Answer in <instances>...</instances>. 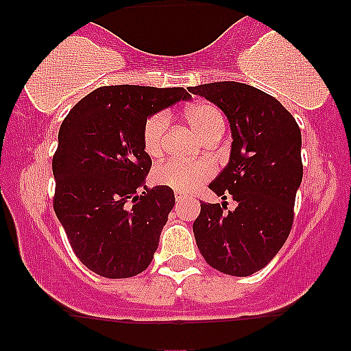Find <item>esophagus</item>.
Returning a JSON list of instances; mask_svg holds the SVG:
<instances>
[{
  "label": "esophagus",
  "mask_w": 351,
  "mask_h": 351,
  "mask_svg": "<svg viewBox=\"0 0 351 351\" xmlns=\"http://www.w3.org/2000/svg\"><path fill=\"white\" fill-rule=\"evenodd\" d=\"M175 198H176V201H184V199H188V196L183 195V193H175Z\"/></svg>",
  "instance_id": "1"
}]
</instances>
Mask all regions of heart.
Instances as JSON below:
<instances>
[{
	"label": "heart",
	"instance_id": "heart-1",
	"mask_svg": "<svg viewBox=\"0 0 351 351\" xmlns=\"http://www.w3.org/2000/svg\"><path fill=\"white\" fill-rule=\"evenodd\" d=\"M184 119L204 140L209 135L223 132L224 128L223 115L211 104H193L184 110ZM168 125H170V115L165 110L152 114L143 125V150L152 158L162 155ZM213 175H215V165L209 160L183 162V160L173 158L156 165L155 170H153V180L156 183L175 189L178 193L195 191L201 183L211 178Z\"/></svg>",
	"mask_w": 351,
	"mask_h": 351
}]
</instances>
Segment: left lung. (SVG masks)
I'll return each instance as SVG.
<instances>
[{"label": "left lung", "mask_w": 351, "mask_h": 351, "mask_svg": "<svg viewBox=\"0 0 351 351\" xmlns=\"http://www.w3.org/2000/svg\"><path fill=\"white\" fill-rule=\"evenodd\" d=\"M216 104L232 132L231 158L209 184L228 203H203L193 223L204 261L228 276L261 271L287 241L304 165L302 135L291 112L272 95L239 82H213L189 88Z\"/></svg>", "instance_id": "1"}]
</instances>
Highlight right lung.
I'll return each mask as SVG.
<instances>
[{
  "label": "right lung",
  "mask_w": 351,
  "mask_h": 351,
  "mask_svg": "<svg viewBox=\"0 0 351 351\" xmlns=\"http://www.w3.org/2000/svg\"><path fill=\"white\" fill-rule=\"evenodd\" d=\"M181 99H189L183 87L104 86L60 123L52 206L72 251L99 276L127 279L152 263L175 193L163 184L136 193L152 168L142 130Z\"/></svg>",
  "instance_id": "right-lung-1"
}]
</instances>
